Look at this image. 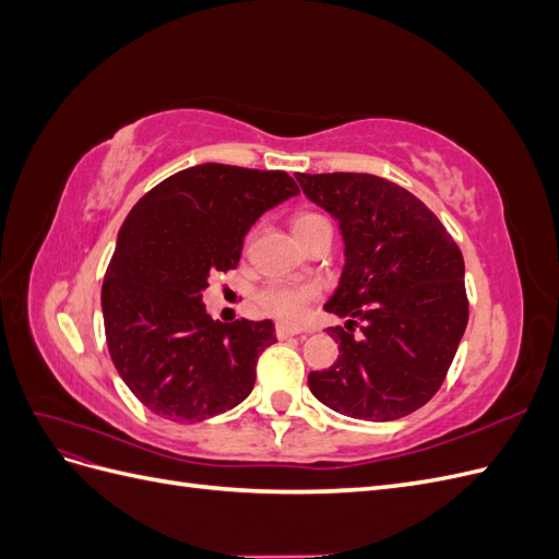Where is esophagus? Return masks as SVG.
I'll use <instances>...</instances> for the list:
<instances>
[{"label": "esophagus", "instance_id": "34e87169", "mask_svg": "<svg viewBox=\"0 0 559 559\" xmlns=\"http://www.w3.org/2000/svg\"><path fill=\"white\" fill-rule=\"evenodd\" d=\"M275 333H277L280 341H286V337H294V335H302L298 329H292V326H286V324H277Z\"/></svg>", "mask_w": 559, "mask_h": 559}]
</instances>
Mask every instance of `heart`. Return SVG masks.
<instances>
[{
	"mask_svg": "<svg viewBox=\"0 0 559 559\" xmlns=\"http://www.w3.org/2000/svg\"><path fill=\"white\" fill-rule=\"evenodd\" d=\"M326 222L324 216L314 212H300L294 218V233L300 238L302 233L310 230L312 226ZM319 292L310 284H289V282H267L257 292L259 308L275 317L282 324H298V321L308 314L310 302L317 300Z\"/></svg>",
	"mask_w": 559,
	"mask_h": 559,
	"instance_id": "b5f03b06",
	"label": "heart"
}]
</instances>
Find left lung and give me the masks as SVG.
Here are the masks:
<instances>
[{
    "instance_id": "8db88e82",
    "label": "left lung",
    "mask_w": 559,
    "mask_h": 559,
    "mask_svg": "<svg viewBox=\"0 0 559 559\" xmlns=\"http://www.w3.org/2000/svg\"><path fill=\"white\" fill-rule=\"evenodd\" d=\"M296 179L337 218L347 257L324 306L347 317L329 329L341 354L312 370V394L354 419L411 415L441 389L468 324L462 251L425 202L394 181L361 173Z\"/></svg>"
}]
</instances>
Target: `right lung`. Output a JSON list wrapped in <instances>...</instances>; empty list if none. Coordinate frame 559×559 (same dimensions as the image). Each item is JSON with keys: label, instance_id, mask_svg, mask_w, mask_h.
I'll return each mask as SVG.
<instances>
[{"label": "right lung", "instance_id": "right-lung-1", "mask_svg": "<svg viewBox=\"0 0 559 559\" xmlns=\"http://www.w3.org/2000/svg\"><path fill=\"white\" fill-rule=\"evenodd\" d=\"M298 193L282 170L205 163L154 186L118 230L103 282L105 335L118 376L151 413L202 421L245 401L270 319L214 321L202 292L238 267L247 230Z\"/></svg>", "mask_w": 559, "mask_h": 559}]
</instances>
